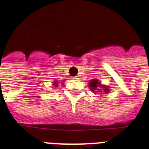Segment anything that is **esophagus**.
<instances>
[{
    "label": "esophagus",
    "instance_id": "obj_1",
    "mask_svg": "<svg viewBox=\"0 0 149 149\" xmlns=\"http://www.w3.org/2000/svg\"><path fill=\"white\" fill-rule=\"evenodd\" d=\"M74 79L75 80H78V79H79V77H75Z\"/></svg>",
    "mask_w": 149,
    "mask_h": 149
}]
</instances>
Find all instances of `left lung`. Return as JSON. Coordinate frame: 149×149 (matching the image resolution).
I'll list each match as a JSON object with an SVG mask.
<instances>
[{"label": "left lung", "instance_id": "1", "mask_svg": "<svg viewBox=\"0 0 149 149\" xmlns=\"http://www.w3.org/2000/svg\"><path fill=\"white\" fill-rule=\"evenodd\" d=\"M89 88L91 89V91L93 93H98V92H102V91L105 93H108L109 88L107 86L102 85V84L99 82V80L97 79H93L89 82Z\"/></svg>", "mask_w": 149, "mask_h": 149}]
</instances>
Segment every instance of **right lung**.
<instances>
[{
    "instance_id": "right-lung-1",
    "label": "right lung",
    "mask_w": 149,
    "mask_h": 149,
    "mask_svg": "<svg viewBox=\"0 0 149 149\" xmlns=\"http://www.w3.org/2000/svg\"><path fill=\"white\" fill-rule=\"evenodd\" d=\"M53 84H54V87H53V88H57V87H58V81H54V83Z\"/></svg>"
}]
</instances>
